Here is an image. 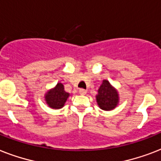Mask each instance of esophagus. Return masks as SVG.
<instances>
[{"instance_id":"1","label":"esophagus","mask_w":161,"mask_h":161,"mask_svg":"<svg viewBox=\"0 0 161 161\" xmlns=\"http://www.w3.org/2000/svg\"><path fill=\"white\" fill-rule=\"evenodd\" d=\"M79 93H80L81 95H85L86 93H87V91H86L85 89L81 88V89H79Z\"/></svg>"}]
</instances>
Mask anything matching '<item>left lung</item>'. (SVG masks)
I'll return each instance as SVG.
<instances>
[{"label": "left lung", "instance_id": "obj_1", "mask_svg": "<svg viewBox=\"0 0 161 161\" xmlns=\"http://www.w3.org/2000/svg\"><path fill=\"white\" fill-rule=\"evenodd\" d=\"M96 100L98 107L101 109L108 110L114 109L119 103V97L118 91L113 87L108 80H103L96 95Z\"/></svg>", "mask_w": 161, "mask_h": 161}]
</instances>
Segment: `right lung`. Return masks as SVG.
Returning <instances> with one entry per match:
<instances>
[{
	"label": "right lung",
	"instance_id": "1",
	"mask_svg": "<svg viewBox=\"0 0 161 161\" xmlns=\"http://www.w3.org/2000/svg\"><path fill=\"white\" fill-rule=\"evenodd\" d=\"M69 97V93L64 90L63 83H58L55 88H52L45 94L47 104L52 108L59 109L64 106L66 101Z\"/></svg>",
	"mask_w": 161,
	"mask_h": 161
}]
</instances>
